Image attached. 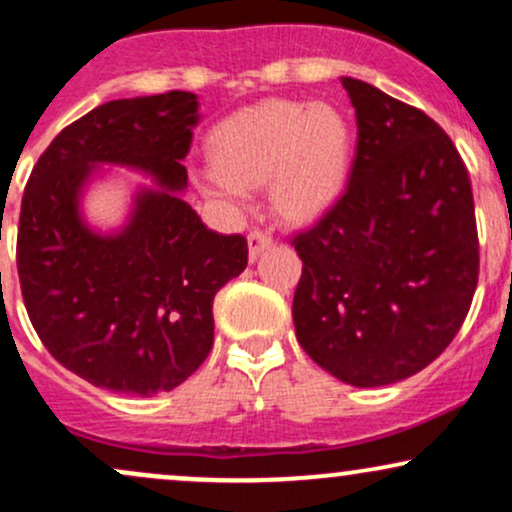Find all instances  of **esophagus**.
I'll list each match as a JSON object with an SVG mask.
<instances>
[{
	"label": "esophagus",
	"mask_w": 512,
	"mask_h": 512,
	"mask_svg": "<svg viewBox=\"0 0 512 512\" xmlns=\"http://www.w3.org/2000/svg\"><path fill=\"white\" fill-rule=\"evenodd\" d=\"M272 245H274V236L267 231V228H252L248 233V248H250L252 262H255L264 250L272 248Z\"/></svg>",
	"instance_id": "1"
}]
</instances>
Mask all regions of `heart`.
<instances>
[{
    "instance_id": "heart-1",
    "label": "heart",
    "mask_w": 512,
    "mask_h": 512,
    "mask_svg": "<svg viewBox=\"0 0 512 512\" xmlns=\"http://www.w3.org/2000/svg\"><path fill=\"white\" fill-rule=\"evenodd\" d=\"M216 166L202 173L209 195L243 202L248 187L272 182L274 209L289 221H313L342 192L351 129L330 103L274 98L228 117L211 139Z\"/></svg>"
}]
</instances>
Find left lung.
I'll return each instance as SVG.
<instances>
[{"instance_id":"8db88e82","label":"left lung","mask_w":512,"mask_h":512,"mask_svg":"<svg viewBox=\"0 0 512 512\" xmlns=\"http://www.w3.org/2000/svg\"><path fill=\"white\" fill-rule=\"evenodd\" d=\"M356 154L337 202L291 238L298 344L354 387L397 383L448 349L479 281L472 182L424 110L344 76Z\"/></svg>"}]
</instances>
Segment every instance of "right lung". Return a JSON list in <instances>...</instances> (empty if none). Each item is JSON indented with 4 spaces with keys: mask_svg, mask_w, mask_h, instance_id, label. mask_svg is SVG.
<instances>
[{
    "mask_svg": "<svg viewBox=\"0 0 512 512\" xmlns=\"http://www.w3.org/2000/svg\"><path fill=\"white\" fill-rule=\"evenodd\" d=\"M197 105L187 91L98 105L52 139L23 190V305L55 361L96 387L151 397L185 383L214 344V296L248 267L245 236L209 231L168 192L187 185ZM96 162L149 169L167 187L145 193L113 239L75 211Z\"/></svg>",
    "mask_w": 512,
    "mask_h": 512,
    "instance_id": "right-lung-1",
    "label": "right lung"
}]
</instances>
